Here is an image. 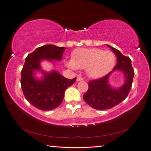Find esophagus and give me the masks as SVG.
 Here are the masks:
<instances>
[{
  "mask_svg": "<svg viewBox=\"0 0 151 151\" xmlns=\"http://www.w3.org/2000/svg\"><path fill=\"white\" fill-rule=\"evenodd\" d=\"M83 81V78H81V77H77V81Z\"/></svg>",
  "mask_w": 151,
  "mask_h": 151,
  "instance_id": "34e87169",
  "label": "esophagus"
}]
</instances>
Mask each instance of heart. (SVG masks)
Wrapping results in <instances>:
<instances>
[{
  "instance_id": "heart-1",
  "label": "heart",
  "mask_w": 151,
  "mask_h": 151,
  "mask_svg": "<svg viewBox=\"0 0 151 151\" xmlns=\"http://www.w3.org/2000/svg\"><path fill=\"white\" fill-rule=\"evenodd\" d=\"M116 63V56L110 50L96 48L79 49L72 53V59L66 60L68 68L72 70L85 68L90 78H101L108 74Z\"/></svg>"
}]
</instances>
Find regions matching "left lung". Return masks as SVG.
Segmentation results:
<instances>
[{
	"instance_id": "obj_1",
	"label": "left lung",
	"mask_w": 151,
	"mask_h": 151,
	"mask_svg": "<svg viewBox=\"0 0 151 151\" xmlns=\"http://www.w3.org/2000/svg\"><path fill=\"white\" fill-rule=\"evenodd\" d=\"M106 45L117 57V64L113 71L103 78L89 82V89L83 95L86 103L99 110L112 109L125 100L132 88L134 76V70L130 58L122 55L118 49ZM115 70L121 71L124 78V84L117 88L112 87L109 83V76Z\"/></svg>"
}]
</instances>
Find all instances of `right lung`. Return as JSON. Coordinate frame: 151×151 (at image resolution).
Listing matches in <instances>:
<instances>
[{"label": "right lung", "mask_w": 151, "mask_h": 151, "mask_svg": "<svg viewBox=\"0 0 151 151\" xmlns=\"http://www.w3.org/2000/svg\"><path fill=\"white\" fill-rule=\"evenodd\" d=\"M66 49L53 45H47L37 48L25 60L21 72V86L25 99L31 104L41 110H52L60 106L64 97V92L73 85L76 78L68 79L56 70L45 72L41 62L47 60L60 61ZM41 73L38 78L37 73Z\"/></svg>", "instance_id": "obj_1"}]
</instances>
